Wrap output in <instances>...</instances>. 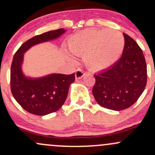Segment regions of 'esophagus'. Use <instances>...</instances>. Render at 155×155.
<instances>
[{
  "instance_id": "esophagus-1",
  "label": "esophagus",
  "mask_w": 155,
  "mask_h": 155,
  "mask_svg": "<svg viewBox=\"0 0 155 155\" xmlns=\"http://www.w3.org/2000/svg\"><path fill=\"white\" fill-rule=\"evenodd\" d=\"M84 75V71L81 70V69H77L76 71V78L77 79H81V78L83 77Z\"/></svg>"
}]
</instances>
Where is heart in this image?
I'll list each match as a JSON object with an SVG mask.
<instances>
[{"mask_svg": "<svg viewBox=\"0 0 155 155\" xmlns=\"http://www.w3.org/2000/svg\"><path fill=\"white\" fill-rule=\"evenodd\" d=\"M124 47V38L114 29H87L69 39L68 48L73 54L84 56L85 63L93 69H103L117 60Z\"/></svg>", "mask_w": 155, "mask_h": 155, "instance_id": "b5f03b06", "label": "heart"}]
</instances>
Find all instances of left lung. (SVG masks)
<instances>
[{
    "instance_id": "left-lung-1",
    "label": "left lung",
    "mask_w": 155,
    "mask_h": 155,
    "mask_svg": "<svg viewBox=\"0 0 155 155\" xmlns=\"http://www.w3.org/2000/svg\"><path fill=\"white\" fill-rule=\"evenodd\" d=\"M123 35L124 47L120 59L94 75L92 94L95 101L102 107L114 111L133 106L143 93L147 81L143 51L130 36Z\"/></svg>"
}]
</instances>
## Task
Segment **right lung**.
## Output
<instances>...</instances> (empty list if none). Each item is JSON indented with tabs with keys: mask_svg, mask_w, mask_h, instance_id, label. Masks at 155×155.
<instances>
[{
	"mask_svg": "<svg viewBox=\"0 0 155 155\" xmlns=\"http://www.w3.org/2000/svg\"><path fill=\"white\" fill-rule=\"evenodd\" d=\"M65 32L60 29L35 35L22 44L16 51L11 66V91L17 102L25 111L44 116L59 110L65 103L75 74H53L38 79L25 77L21 69L24 53L33 45L58 38Z\"/></svg>",
	"mask_w": 155,
	"mask_h": 155,
	"instance_id": "right-lung-1",
	"label": "right lung"
}]
</instances>
